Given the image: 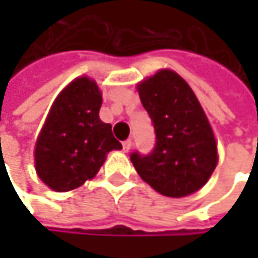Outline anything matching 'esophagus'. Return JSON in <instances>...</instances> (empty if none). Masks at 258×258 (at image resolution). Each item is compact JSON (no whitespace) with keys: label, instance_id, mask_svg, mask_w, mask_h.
<instances>
[{"label":"esophagus","instance_id":"34e87169","mask_svg":"<svg viewBox=\"0 0 258 258\" xmlns=\"http://www.w3.org/2000/svg\"><path fill=\"white\" fill-rule=\"evenodd\" d=\"M122 148H124V151H125V152H128L130 148H131V139H127V140H124V142H122Z\"/></svg>","mask_w":258,"mask_h":258}]
</instances>
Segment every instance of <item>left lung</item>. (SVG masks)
Instances as JSON below:
<instances>
[{
    "label": "left lung",
    "instance_id": "obj_1",
    "mask_svg": "<svg viewBox=\"0 0 258 258\" xmlns=\"http://www.w3.org/2000/svg\"><path fill=\"white\" fill-rule=\"evenodd\" d=\"M139 95L155 130V146L130 160L139 176L167 197L202 188L217 167V143L209 121L188 83L160 70L139 85Z\"/></svg>",
    "mask_w": 258,
    "mask_h": 258
}]
</instances>
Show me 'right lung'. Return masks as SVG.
<instances>
[{"instance_id":"right-lung-1","label":"right lung","mask_w":258,"mask_h":258,"mask_svg":"<svg viewBox=\"0 0 258 258\" xmlns=\"http://www.w3.org/2000/svg\"><path fill=\"white\" fill-rule=\"evenodd\" d=\"M94 80H73L55 100L35 143V170L55 191H70L97 175L107 152L122 149L100 116Z\"/></svg>"}]
</instances>
